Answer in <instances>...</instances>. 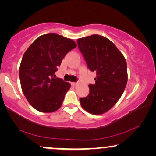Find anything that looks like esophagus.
<instances>
[{"mask_svg": "<svg viewBox=\"0 0 156 156\" xmlns=\"http://www.w3.org/2000/svg\"><path fill=\"white\" fill-rule=\"evenodd\" d=\"M71 84H72L73 86H74V87H76V86L78 85V83H76V82H73V83H71Z\"/></svg>", "mask_w": 156, "mask_h": 156, "instance_id": "1", "label": "esophagus"}]
</instances>
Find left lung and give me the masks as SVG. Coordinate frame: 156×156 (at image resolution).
<instances>
[{"label":"left lung","mask_w":156,"mask_h":156,"mask_svg":"<svg viewBox=\"0 0 156 156\" xmlns=\"http://www.w3.org/2000/svg\"><path fill=\"white\" fill-rule=\"evenodd\" d=\"M78 47L89 70L95 71V83L89 84V93L80 98L84 110L92 114H102L116 104L128 81L127 63L112 41L101 35L78 39Z\"/></svg>","instance_id":"8db88e82"}]
</instances>
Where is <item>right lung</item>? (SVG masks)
Listing matches in <instances>:
<instances>
[{
    "label": "right lung",
    "instance_id": "1",
    "mask_svg": "<svg viewBox=\"0 0 156 156\" xmlns=\"http://www.w3.org/2000/svg\"><path fill=\"white\" fill-rule=\"evenodd\" d=\"M76 44L58 34L38 37L27 49L20 66L21 88L33 108L44 113L58 110L70 84L55 78L62 59Z\"/></svg>",
    "mask_w": 156,
    "mask_h": 156
}]
</instances>
